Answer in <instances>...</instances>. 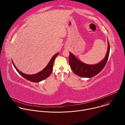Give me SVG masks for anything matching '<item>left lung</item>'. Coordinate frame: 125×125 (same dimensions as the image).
Instances as JSON below:
<instances>
[{"label":"left lung","mask_w":125,"mask_h":125,"mask_svg":"<svg viewBox=\"0 0 125 125\" xmlns=\"http://www.w3.org/2000/svg\"><path fill=\"white\" fill-rule=\"evenodd\" d=\"M107 42L108 49L106 54L104 58L96 64L89 65L85 64L78 59L73 54L70 52L69 65L73 72L78 76L88 78L93 77L100 73L105 67L109 55L110 45L108 40Z\"/></svg>","instance_id":"1"}]
</instances>
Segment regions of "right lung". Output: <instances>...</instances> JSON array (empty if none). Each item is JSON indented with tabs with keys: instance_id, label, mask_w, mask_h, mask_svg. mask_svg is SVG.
<instances>
[{
	"instance_id": "add662e5",
	"label": "right lung",
	"mask_w": 125,
	"mask_h": 125,
	"mask_svg": "<svg viewBox=\"0 0 125 125\" xmlns=\"http://www.w3.org/2000/svg\"><path fill=\"white\" fill-rule=\"evenodd\" d=\"M58 54L59 53H57V54H55L54 56H53L49 61L47 66L42 70L41 72L33 75H27L21 72V71H20L16 68V67L14 65L12 60V62L13 66H14L15 68L16 69L17 72L19 73V74L21 76H22V77H23L26 80H29L31 82H34V83H39L46 79L51 75L53 70V63H54V61L55 58L56 57V56L58 55Z\"/></svg>"
}]
</instances>
